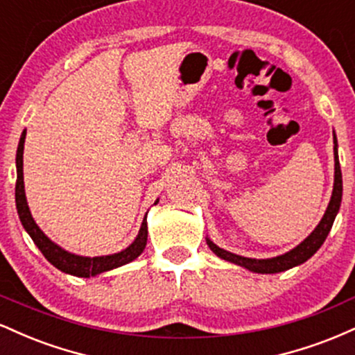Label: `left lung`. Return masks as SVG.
Returning a JSON list of instances; mask_svg holds the SVG:
<instances>
[{
  "instance_id": "obj_1",
  "label": "left lung",
  "mask_w": 355,
  "mask_h": 355,
  "mask_svg": "<svg viewBox=\"0 0 355 355\" xmlns=\"http://www.w3.org/2000/svg\"><path fill=\"white\" fill-rule=\"evenodd\" d=\"M334 158H336V177H334V190L331 202H329L327 210H325L324 217H322L320 223L315 227V230L304 240L300 245H297L294 250L287 252V254L274 257V259H247V257H240L230 252L223 250L215 245L214 242L207 240L209 247L217 254L220 259L227 260V262L237 263L240 267H245L248 270L257 272V274H277V272L288 270V268L300 266L305 260H309L311 257L319 250L322 243L327 239L329 232L332 229V223L336 220L337 211L340 209V200H342V172H340V164H339V153H337V138L334 135Z\"/></svg>"
}]
</instances>
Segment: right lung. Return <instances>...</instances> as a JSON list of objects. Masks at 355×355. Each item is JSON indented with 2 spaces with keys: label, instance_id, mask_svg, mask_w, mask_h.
<instances>
[{
  "label": "right lung",
  "instance_id": "obj_1",
  "mask_svg": "<svg viewBox=\"0 0 355 355\" xmlns=\"http://www.w3.org/2000/svg\"><path fill=\"white\" fill-rule=\"evenodd\" d=\"M24 137H26V130L21 133L18 144V152H16V189H15V198H16V209H18L19 220H21L24 230L30 234V237L33 239L36 247L42 250L44 259L48 262L53 263L58 270L64 272V274H71L76 277H92L98 275L101 272L112 270V268L121 267L125 263L135 260L138 255L144 252L146 245V237H148V229H146V218H144L141 223V229L138 232L135 242L130 247H126L125 250L118 252L113 255H105V257H80L68 254L67 250L53 243L46 235L40 230V227L36 225L33 217H31L30 209H28L26 203V195H24V185H23V148H24Z\"/></svg>",
  "mask_w": 355,
  "mask_h": 355
}]
</instances>
